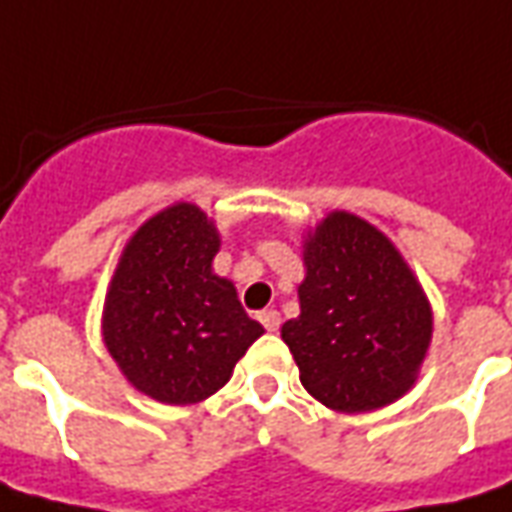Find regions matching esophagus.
Instances as JSON below:
<instances>
[{"instance_id":"obj_1","label":"esophagus","mask_w":512,"mask_h":512,"mask_svg":"<svg viewBox=\"0 0 512 512\" xmlns=\"http://www.w3.org/2000/svg\"><path fill=\"white\" fill-rule=\"evenodd\" d=\"M260 322L268 333H276L282 327V314L276 308H265V311H260Z\"/></svg>"}]
</instances>
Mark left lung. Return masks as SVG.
<instances>
[{
	"instance_id": "left-lung-1",
	"label": "left lung",
	"mask_w": 512,
	"mask_h": 512,
	"mask_svg": "<svg viewBox=\"0 0 512 512\" xmlns=\"http://www.w3.org/2000/svg\"><path fill=\"white\" fill-rule=\"evenodd\" d=\"M300 314L282 325L300 384L330 411L368 413L416 384L432 306L384 233L335 209L303 236Z\"/></svg>"
}]
</instances>
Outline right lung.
Instances as JSON below:
<instances>
[{"mask_svg":"<svg viewBox=\"0 0 512 512\" xmlns=\"http://www.w3.org/2000/svg\"><path fill=\"white\" fill-rule=\"evenodd\" d=\"M220 230L201 206L171 204L128 239L109 282L101 338L120 373L163 405H193L228 384L265 333L212 268Z\"/></svg>","mask_w":512,"mask_h":512,"instance_id":"1","label":"right lung"}]
</instances>
